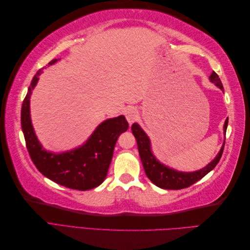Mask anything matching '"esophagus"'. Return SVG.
<instances>
[{
	"instance_id": "1",
	"label": "esophagus",
	"mask_w": 250,
	"mask_h": 250,
	"mask_svg": "<svg viewBox=\"0 0 250 250\" xmlns=\"http://www.w3.org/2000/svg\"><path fill=\"white\" fill-rule=\"evenodd\" d=\"M125 117L128 121V123L129 124H132L135 120L138 119V110L133 108V107H130V108H127L126 111H125Z\"/></svg>"
}]
</instances>
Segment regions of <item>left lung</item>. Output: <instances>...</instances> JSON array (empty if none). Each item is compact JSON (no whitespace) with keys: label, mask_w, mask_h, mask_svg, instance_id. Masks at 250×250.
<instances>
[{"label":"left lung","mask_w":250,"mask_h":250,"mask_svg":"<svg viewBox=\"0 0 250 250\" xmlns=\"http://www.w3.org/2000/svg\"><path fill=\"white\" fill-rule=\"evenodd\" d=\"M209 80L213 82L217 87L220 88L222 92H224L221 80L215 72L211 73L209 76ZM228 124L229 118L225 120L223 125L224 134L226 133ZM131 130L135 140H137L140 157L147 177L152 181L155 186H157L158 188H166V190H180V188H188L192 186L193 184L197 183L198 180L206 176L208 172H210L216 167V165L220 161L225 143L224 141L223 145L220 151H219L218 154L216 155V157L210 163H208L206 167L193 172H181L168 167V166L162 164L157 160L155 155L153 154L152 148H151V142L149 137L147 133L142 129V127L138 123L132 124Z\"/></svg>","instance_id":"1"}]
</instances>
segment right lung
<instances>
[{
  "instance_id": "right-lung-1",
  "label": "right lung",
  "mask_w": 250,
  "mask_h": 250,
  "mask_svg": "<svg viewBox=\"0 0 250 250\" xmlns=\"http://www.w3.org/2000/svg\"><path fill=\"white\" fill-rule=\"evenodd\" d=\"M59 59H53L49 65ZM42 70L33 77L21 105V123L28 152L39 171L54 183L74 190L87 191L100 186L106 178L120 134L128 129L124 116L103 121L90 137L79 147L55 153L42 148L37 139L30 115V97Z\"/></svg>"
}]
</instances>
